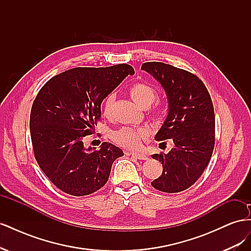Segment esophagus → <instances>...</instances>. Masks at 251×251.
Segmentation results:
<instances>
[{
  "instance_id": "1",
  "label": "esophagus",
  "mask_w": 251,
  "mask_h": 251,
  "mask_svg": "<svg viewBox=\"0 0 251 251\" xmlns=\"http://www.w3.org/2000/svg\"><path fill=\"white\" fill-rule=\"evenodd\" d=\"M131 155L133 156V157H135V158H137V159H139V160H148V157L146 156V155H143V154H139V153H131Z\"/></svg>"
}]
</instances>
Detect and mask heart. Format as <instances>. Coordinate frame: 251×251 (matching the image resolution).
Masks as SVG:
<instances>
[{
    "label": "heart",
    "instance_id": "1",
    "mask_svg": "<svg viewBox=\"0 0 251 251\" xmlns=\"http://www.w3.org/2000/svg\"><path fill=\"white\" fill-rule=\"evenodd\" d=\"M132 100L137 103L139 107L147 109L156 100L157 93L153 87L148 83L136 82L128 89ZM114 101H115V95L109 94L104 98L102 103V113L105 117H109L113 110ZM164 115V110L161 107H158L154 111V117L160 119ZM149 137V130L146 127H130L123 126L112 133V139L115 141L118 146L127 150H137L141 146V142Z\"/></svg>",
    "mask_w": 251,
    "mask_h": 251
}]
</instances>
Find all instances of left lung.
I'll return each instance as SVG.
<instances>
[{
    "label": "left lung",
    "mask_w": 251,
    "mask_h": 251,
    "mask_svg": "<svg viewBox=\"0 0 251 251\" xmlns=\"http://www.w3.org/2000/svg\"><path fill=\"white\" fill-rule=\"evenodd\" d=\"M161 83L169 100V114L155 136L172 139L169 153L154 154L162 164V175L151 186L163 193H179L191 187L206 168L215 148V111L203 81L194 73L169 64L141 66Z\"/></svg>",
    "instance_id": "8db88e82"
}]
</instances>
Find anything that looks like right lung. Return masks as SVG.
<instances>
[{"instance_id":"right-lung-1","label":"right lung","mask_w":251,"mask_h":251,"mask_svg":"<svg viewBox=\"0 0 251 251\" xmlns=\"http://www.w3.org/2000/svg\"><path fill=\"white\" fill-rule=\"evenodd\" d=\"M133 67H78L50 78L37 93L30 113V135L36 162L60 191L87 196L109 179L123 150L102 142L100 150L83 147V137L101 117L100 104Z\"/></svg>"}]
</instances>
